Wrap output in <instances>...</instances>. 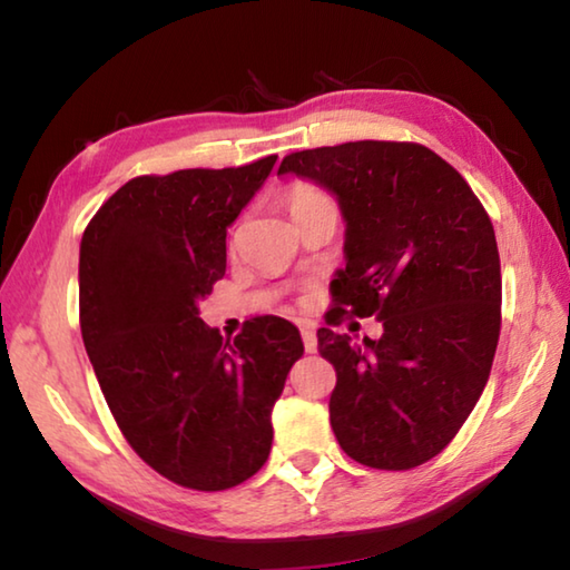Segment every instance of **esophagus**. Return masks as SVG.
<instances>
[{
	"label": "esophagus",
	"mask_w": 570,
	"mask_h": 570,
	"mask_svg": "<svg viewBox=\"0 0 570 570\" xmlns=\"http://www.w3.org/2000/svg\"><path fill=\"white\" fill-rule=\"evenodd\" d=\"M302 340H304V350L308 354L316 352V332L312 330V326H302Z\"/></svg>",
	"instance_id": "1"
}]
</instances>
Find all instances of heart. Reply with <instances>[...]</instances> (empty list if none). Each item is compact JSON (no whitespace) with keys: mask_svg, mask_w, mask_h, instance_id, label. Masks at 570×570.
<instances>
[{"mask_svg":"<svg viewBox=\"0 0 570 570\" xmlns=\"http://www.w3.org/2000/svg\"><path fill=\"white\" fill-rule=\"evenodd\" d=\"M314 198H322V193L308 188V186H296L292 193H288V204H292V208L302 206V204H306V200H314Z\"/></svg>","mask_w":570,"mask_h":570,"instance_id":"1","label":"heart"}]
</instances>
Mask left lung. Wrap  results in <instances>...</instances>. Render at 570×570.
<instances>
[{"mask_svg":"<svg viewBox=\"0 0 570 570\" xmlns=\"http://www.w3.org/2000/svg\"><path fill=\"white\" fill-rule=\"evenodd\" d=\"M278 176L330 190L344 218L336 306L382 336L316 332L336 370L330 420L366 468H417L458 435L500 336L495 230L465 178L417 142L356 140L286 156Z\"/></svg>","mask_w":570,"mask_h":570,"instance_id":"left-lung-1","label":"left lung"}]
</instances>
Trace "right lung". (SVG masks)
Here are the masks:
<instances>
[{
  "label": "right lung",
  "mask_w": 570,
  "mask_h": 570,
  "mask_svg": "<svg viewBox=\"0 0 570 570\" xmlns=\"http://www.w3.org/2000/svg\"><path fill=\"white\" fill-rule=\"evenodd\" d=\"M276 156L224 170L140 176L105 200L80 244V330L130 448L193 490L248 480L272 452V412L304 342L256 316L234 342L198 302L226 274V230Z\"/></svg>",
  "instance_id": "add662e5"
}]
</instances>
